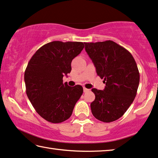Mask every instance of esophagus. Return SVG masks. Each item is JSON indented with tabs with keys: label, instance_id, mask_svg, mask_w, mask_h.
<instances>
[{
	"label": "esophagus",
	"instance_id": "esophagus-1",
	"mask_svg": "<svg viewBox=\"0 0 158 158\" xmlns=\"http://www.w3.org/2000/svg\"><path fill=\"white\" fill-rule=\"evenodd\" d=\"M83 91H84V93H87V92L89 91V89L86 88V87H83Z\"/></svg>",
	"mask_w": 158,
	"mask_h": 158
}]
</instances>
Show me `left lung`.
<instances>
[{
    "mask_svg": "<svg viewBox=\"0 0 158 158\" xmlns=\"http://www.w3.org/2000/svg\"><path fill=\"white\" fill-rule=\"evenodd\" d=\"M96 72L104 79L103 90L92 89L95 99L90 107L97 119L109 123L127 111L136 96L140 74L131 54L111 40L85 43Z\"/></svg>",
    "mask_w": 158,
    "mask_h": 158,
    "instance_id": "1",
    "label": "left lung"
}]
</instances>
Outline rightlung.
Returning <instances> with one entry per match:
<instances>
[{"label":"right lung","mask_w":158,"mask_h":158,"mask_svg":"<svg viewBox=\"0 0 158 158\" xmlns=\"http://www.w3.org/2000/svg\"><path fill=\"white\" fill-rule=\"evenodd\" d=\"M85 42L54 41L40 47L25 71L26 93L37 112L48 122L58 123L71 117L83 88L63 82L71 71V62Z\"/></svg>","instance_id":"add662e5"}]
</instances>
